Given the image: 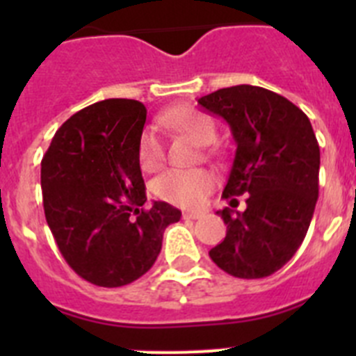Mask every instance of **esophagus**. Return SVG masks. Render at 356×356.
I'll list each match as a JSON object with an SVG mask.
<instances>
[{
	"instance_id": "esophagus-1",
	"label": "esophagus",
	"mask_w": 356,
	"mask_h": 356,
	"mask_svg": "<svg viewBox=\"0 0 356 356\" xmlns=\"http://www.w3.org/2000/svg\"><path fill=\"white\" fill-rule=\"evenodd\" d=\"M203 213L201 212H184V219H201Z\"/></svg>"
}]
</instances>
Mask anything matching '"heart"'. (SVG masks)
I'll return each mask as SVG.
<instances>
[{
	"label": "heart",
	"instance_id": "obj_1",
	"mask_svg": "<svg viewBox=\"0 0 356 356\" xmlns=\"http://www.w3.org/2000/svg\"><path fill=\"white\" fill-rule=\"evenodd\" d=\"M163 122L200 146L213 143L217 135L213 119L205 112L188 105L169 108L163 114ZM139 162L146 171H156L163 163L162 140L151 128L144 130L140 135ZM213 185H216V176L205 168L169 169L153 181V193L160 200L181 209H200L205 205Z\"/></svg>",
	"mask_w": 356,
	"mask_h": 356
}]
</instances>
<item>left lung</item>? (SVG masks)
<instances>
[{
  "mask_svg": "<svg viewBox=\"0 0 356 356\" xmlns=\"http://www.w3.org/2000/svg\"><path fill=\"white\" fill-rule=\"evenodd\" d=\"M225 119L237 144L219 210L226 237L209 251L235 278H266L301 246L319 196V144L312 124L294 103L254 85H235L197 99ZM247 210L235 213L236 196Z\"/></svg>",
  "mask_w": 356,
  "mask_h": 356,
  "instance_id": "obj_1",
  "label": "left lung"
}]
</instances>
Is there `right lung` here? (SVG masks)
<instances>
[{
  "mask_svg": "<svg viewBox=\"0 0 356 356\" xmlns=\"http://www.w3.org/2000/svg\"><path fill=\"white\" fill-rule=\"evenodd\" d=\"M146 114L135 99L94 103L58 128L40 163L44 213L56 246L72 271L97 287H122L149 271L163 229L181 217L163 201L143 207Z\"/></svg>",
  "mask_w": 356,
  "mask_h": 356,
  "instance_id": "obj_1",
  "label": "right lung"
}]
</instances>
